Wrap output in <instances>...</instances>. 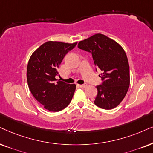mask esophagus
<instances>
[{
    "label": "esophagus",
    "instance_id": "34e87169",
    "mask_svg": "<svg viewBox=\"0 0 153 153\" xmlns=\"http://www.w3.org/2000/svg\"><path fill=\"white\" fill-rule=\"evenodd\" d=\"M79 87L80 88H86L88 87V84H84V85H79Z\"/></svg>",
    "mask_w": 153,
    "mask_h": 153
}]
</instances>
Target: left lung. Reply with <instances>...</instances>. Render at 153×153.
<instances>
[{
	"instance_id": "left-lung-1",
	"label": "left lung",
	"mask_w": 153,
	"mask_h": 153,
	"mask_svg": "<svg viewBox=\"0 0 153 153\" xmlns=\"http://www.w3.org/2000/svg\"><path fill=\"white\" fill-rule=\"evenodd\" d=\"M78 48L91 52L103 80L97 86L94 103L104 109H112L122 102L130 85V71L126 54L122 46L102 34H96L80 41Z\"/></svg>"
}]
</instances>
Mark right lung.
Instances as JSON below:
<instances>
[{
	"label": "right lung",
	"instance_id": "right-lung-1",
	"mask_svg": "<svg viewBox=\"0 0 153 153\" xmlns=\"http://www.w3.org/2000/svg\"><path fill=\"white\" fill-rule=\"evenodd\" d=\"M49 41L33 52L27 68L28 87L34 97L50 111H59L70 104L76 85L59 80L58 68L68 52L76 46Z\"/></svg>",
	"mask_w": 153,
	"mask_h": 153
}]
</instances>
